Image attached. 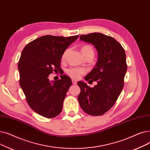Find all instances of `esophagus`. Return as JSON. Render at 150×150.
Segmentation results:
<instances>
[{
	"label": "esophagus",
	"mask_w": 150,
	"mask_h": 150,
	"mask_svg": "<svg viewBox=\"0 0 150 150\" xmlns=\"http://www.w3.org/2000/svg\"><path fill=\"white\" fill-rule=\"evenodd\" d=\"M72 83H73L74 84H77L76 80H74V79H72Z\"/></svg>",
	"instance_id": "1"
}]
</instances>
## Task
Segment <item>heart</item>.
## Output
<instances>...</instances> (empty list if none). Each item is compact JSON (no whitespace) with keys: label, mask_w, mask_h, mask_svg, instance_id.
I'll return each mask as SVG.
<instances>
[{"label":"heart","mask_w":150,"mask_h":150,"mask_svg":"<svg viewBox=\"0 0 150 150\" xmlns=\"http://www.w3.org/2000/svg\"><path fill=\"white\" fill-rule=\"evenodd\" d=\"M68 50H66L63 53L62 55V59L64 60L66 58V54L67 53ZM81 52L84 55V57H86L88 55L90 54H94V52L93 49L92 48V47L89 45H83L81 48ZM67 74L71 77H72L74 78H76V79H78L82 75L84 74L86 72V70L84 68L82 67H70L66 70Z\"/></svg>","instance_id":"1"}]
</instances>
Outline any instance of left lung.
<instances>
[{"label": "left lung", "instance_id": "1", "mask_svg": "<svg viewBox=\"0 0 150 150\" xmlns=\"http://www.w3.org/2000/svg\"><path fill=\"white\" fill-rule=\"evenodd\" d=\"M80 39L94 46L98 60L84 78L86 81H97V84L90 88L84 82L78 81L81 89L78 101L86 113L101 115L114 106L123 89L127 70L125 52L115 39L101 33L83 35Z\"/></svg>", "mask_w": 150, "mask_h": 150}]
</instances>
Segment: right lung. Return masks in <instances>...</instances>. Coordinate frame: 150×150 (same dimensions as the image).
I'll use <instances>...</instances> for the list:
<instances>
[{
  "label": "right lung",
  "instance_id": "obj_1",
  "mask_svg": "<svg viewBox=\"0 0 150 150\" xmlns=\"http://www.w3.org/2000/svg\"><path fill=\"white\" fill-rule=\"evenodd\" d=\"M79 35L69 37L45 35L28 43L18 62L19 84L30 107L46 118L58 115L66 93L72 85L70 78L50 81L53 71L59 69L62 55Z\"/></svg>",
  "mask_w": 150,
  "mask_h": 150
}]
</instances>
